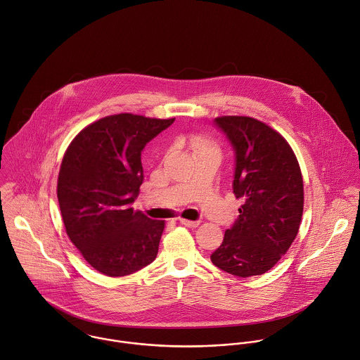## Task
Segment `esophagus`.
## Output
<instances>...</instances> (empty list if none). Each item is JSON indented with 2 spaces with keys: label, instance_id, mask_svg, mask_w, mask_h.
<instances>
[{
  "label": "esophagus",
  "instance_id": "1",
  "mask_svg": "<svg viewBox=\"0 0 360 360\" xmlns=\"http://www.w3.org/2000/svg\"><path fill=\"white\" fill-rule=\"evenodd\" d=\"M179 223L186 226V227H189V229H195V227L199 226V221H192V220H185V219H181Z\"/></svg>",
  "mask_w": 360,
  "mask_h": 360
}]
</instances>
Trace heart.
<instances>
[{
    "mask_svg": "<svg viewBox=\"0 0 360 360\" xmlns=\"http://www.w3.org/2000/svg\"><path fill=\"white\" fill-rule=\"evenodd\" d=\"M191 144H192V147L195 148V151H198V153H200V151H207V150H214L213 144H212L209 140H206L205 137H200V136L192 137Z\"/></svg>",
    "mask_w": 360,
    "mask_h": 360,
    "instance_id": "1",
    "label": "heart"
}]
</instances>
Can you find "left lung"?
Returning a JSON list of instances; mask_svg holds the SVG:
<instances>
[{
	"mask_svg": "<svg viewBox=\"0 0 360 360\" xmlns=\"http://www.w3.org/2000/svg\"><path fill=\"white\" fill-rule=\"evenodd\" d=\"M214 124L236 154L233 192L244 205L210 255L221 271L250 278L276 265L295 241L304 205L303 178L289 143L248 116H221Z\"/></svg>",
	"mask_w": 360,
	"mask_h": 360,
	"instance_id": "8db88e82",
	"label": "left lung"
}]
</instances>
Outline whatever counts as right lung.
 Here are the masks:
<instances>
[{"instance_id":"add662e5","label":"right lung","mask_w":360,"mask_h":360,"mask_svg":"<svg viewBox=\"0 0 360 360\" xmlns=\"http://www.w3.org/2000/svg\"><path fill=\"white\" fill-rule=\"evenodd\" d=\"M174 120L106 116L81 130L64 154L57 199L67 236L106 276L134 274L158 254L165 223L131 205L144 179L141 151Z\"/></svg>"}]
</instances>
